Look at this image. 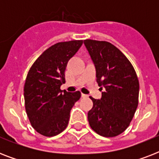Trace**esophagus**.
Segmentation results:
<instances>
[{
	"mask_svg": "<svg viewBox=\"0 0 159 159\" xmlns=\"http://www.w3.org/2000/svg\"><path fill=\"white\" fill-rule=\"evenodd\" d=\"M82 97H83V98H85V97H87V95H85V94H83V93H82Z\"/></svg>",
	"mask_w": 159,
	"mask_h": 159,
	"instance_id": "obj_1",
	"label": "esophagus"
}]
</instances>
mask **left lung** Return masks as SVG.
Segmentation results:
<instances>
[{"label": "left lung", "instance_id": "left-lung-1", "mask_svg": "<svg viewBox=\"0 0 159 159\" xmlns=\"http://www.w3.org/2000/svg\"><path fill=\"white\" fill-rule=\"evenodd\" d=\"M94 63L97 82L103 90L87 114L91 128L104 137H115L125 130L139 103V83L134 68L116 46L106 41L84 40Z\"/></svg>", "mask_w": 159, "mask_h": 159}]
</instances>
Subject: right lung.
I'll return each instance as SVG.
<instances>
[{
  "mask_svg": "<svg viewBox=\"0 0 159 159\" xmlns=\"http://www.w3.org/2000/svg\"><path fill=\"white\" fill-rule=\"evenodd\" d=\"M82 40L55 43L34 62L26 77L24 97L31 125L47 137L67 128L70 111L81 97V92H67L60 87L65 82L67 62L82 45Z\"/></svg>",
  "mask_w": 159,
  "mask_h": 159,
  "instance_id": "right-lung-1",
  "label": "right lung"
}]
</instances>
